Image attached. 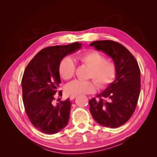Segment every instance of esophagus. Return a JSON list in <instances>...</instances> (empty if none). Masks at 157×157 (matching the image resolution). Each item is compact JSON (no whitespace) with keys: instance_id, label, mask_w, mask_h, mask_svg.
<instances>
[{"instance_id":"obj_1","label":"esophagus","mask_w":157,"mask_h":157,"mask_svg":"<svg viewBox=\"0 0 157 157\" xmlns=\"http://www.w3.org/2000/svg\"><path fill=\"white\" fill-rule=\"evenodd\" d=\"M76 97H77V95H71L70 96V100H73V99H75Z\"/></svg>"}]
</instances>
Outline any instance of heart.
<instances>
[{"mask_svg":"<svg viewBox=\"0 0 157 157\" xmlns=\"http://www.w3.org/2000/svg\"><path fill=\"white\" fill-rule=\"evenodd\" d=\"M78 59L91 67L88 78L94 79L100 88L109 84L115 76L116 66L114 63L106 60L105 57L100 52L95 50L87 52L79 56ZM59 71L61 77L64 79L72 78L75 71L73 60L68 57L63 58L59 64ZM66 90L69 94H88L95 91V86L91 80L75 79L66 85Z\"/></svg>","mask_w":157,"mask_h":157,"instance_id":"1","label":"heart"}]
</instances>
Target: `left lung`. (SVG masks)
<instances>
[{
  "label": "left lung",
  "instance_id": "obj_1",
  "mask_svg": "<svg viewBox=\"0 0 157 157\" xmlns=\"http://www.w3.org/2000/svg\"><path fill=\"white\" fill-rule=\"evenodd\" d=\"M113 59L116 79L89 101L90 112L102 126L116 128L128 121L136 109L140 91V71L135 57L123 45L111 40L90 44Z\"/></svg>",
  "mask_w": 157,
  "mask_h": 157
}]
</instances>
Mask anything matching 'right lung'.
<instances>
[{
	"label": "right lung",
	"instance_id": "right-lung-1",
	"mask_svg": "<svg viewBox=\"0 0 157 157\" xmlns=\"http://www.w3.org/2000/svg\"><path fill=\"white\" fill-rule=\"evenodd\" d=\"M81 47L79 42L47 47L37 53L25 69L21 85L25 112L32 124L45 134H56L68 123L70 100L61 101L56 105L53 100L61 83V61ZM59 95L62 96V91Z\"/></svg>",
	"mask_w": 157,
	"mask_h": 157
}]
</instances>
